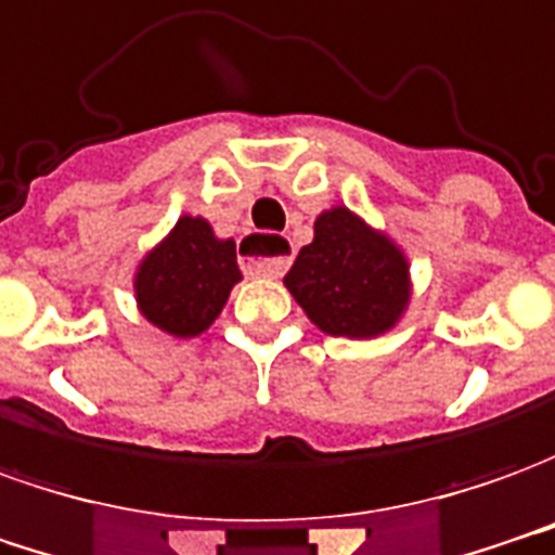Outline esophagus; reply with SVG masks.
I'll return each mask as SVG.
<instances>
[{
  "instance_id": "1",
  "label": "esophagus",
  "mask_w": 555,
  "mask_h": 555,
  "mask_svg": "<svg viewBox=\"0 0 555 555\" xmlns=\"http://www.w3.org/2000/svg\"><path fill=\"white\" fill-rule=\"evenodd\" d=\"M245 266L259 278H281L289 269V245L286 238H271V235H247L245 242Z\"/></svg>"
}]
</instances>
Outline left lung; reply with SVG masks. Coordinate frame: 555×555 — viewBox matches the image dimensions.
Here are the masks:
<instances>
[{
	"label": "left lung",
	"mask_w": 555,
	"mask_h": 555,
	"mask_svg": "<svg viewBox=\"0 0 555 555\" xmlns=\"http://www.w3.org/2000/svg\"><path fill=\"white\" fill-rule=\"evenodd\" d=\"M284 284L320 332L349 340L391 332L412 298L406 254L347 206L317 218Z\"/></svg>",
	"instance_id": "8db88e82"
}]
</instances>
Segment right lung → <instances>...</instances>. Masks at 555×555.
<instances>
[{"label":"right lung","instance_id":"1","mask_svg":"<svg viewBox=\"0 0 555 555\" xmlns=\"http://www.w3.org/2000/svg\"><path fill=\"white\" fill-rule=\"evenodd\" d=\"M242 281L233 238H218L206 218L182 215L133 271L137 308L172 337H196L218 320Z\"/></svg>","mask_w":555,"mask_h":555}]
</instances>
